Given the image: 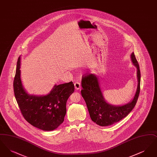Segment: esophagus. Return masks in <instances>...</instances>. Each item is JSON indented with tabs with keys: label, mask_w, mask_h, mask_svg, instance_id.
I'll return each instance as SVG.
<instances>
[{
	"label": "esophagus",
	"mask_w": 157,
	"mask_h": 157,
	"mask_svg": "<svg viewBox=\"0 0 157 157\" xmlns=\"http://www.w3.org/2000/svg\"><path fill=\"white\" fill-rule=\"evenodd\" d=\"M75 85V88L76 90H80L81 88V83L79 82H76L74 84Z\"/></svg>",
	"instance_id": "34e87169"
}]
</instances>
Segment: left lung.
Segmentation results:
<instances>
[{"label":"left lung","instance_id":"1","mask_svg":"<svg viewBox=\"0 0 157 157\" xmlns=\"http://www.w3.org/2000/svg\"><path fill=\"white\" fill-rule=\"evenodd\" d=\"M131 56L137 68L138 83L134 99L128 104L115 106L106 103L100 89L97 77L94 74L88 73L82 76V97L87 105L91 120L98 125L106 127L119 122L127 117L136 105L140 92L141 72L134 53H132Z\"/></svg>","mask_w":157,"mask_h":157}]
</instances>
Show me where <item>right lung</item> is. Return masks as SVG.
I'll return each mask as SVG.
<instances>
[{
    "label": "right lung",
    "mask_w": 157,
    "mask_h": 157,
    "mask_svg": "<svg viewBox=\"0 0 157 157\" xmlns=\"http://www.w3.org/2000/svg\"><path fill=\"white\" fill-rule=\"evenodd\" d=\"M75 90L72 82L55 85L45 96L29 95L21 80L20 58L13 81L15 98L24 118L32 125L44 131H52L63 122L67 99Z\"/></svg>",
    "instance_id": "1"
}]
</instances>
